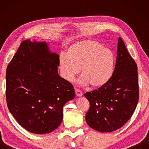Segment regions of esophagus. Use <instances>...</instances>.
I'll list each match as a JSON object with an SVG mask.
<instances>
[{
    "instance_id": "34e87169",
    "label": "esophagus",
    "mask_w": 149,
    "mask_h": 149,
    "mask_svg": "<svg viewBox=\"0 0 149 149\" xmlns=\"http://www.w3.org/2000/svg\"><path fill=\"white\" fill-rule=\"evenodd\" d=\"M75 93H76L77 96H78V97H81L83 95L82 91L79 90V89H75Z\"/></svg>"
}]
</instances>
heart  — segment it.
<instances>
[{
    "instance_id": "b5f03b06",
    "label": "heart",
    "mask_w": 149,
    "mask_h": 149,
    "mask_svg": "<svg viewBox=\"0 0 149 149\" xmlns=\"http://www.w3.org/2000/svg\"><path fill=\"white\" fill-rule=\"evenodd\" d=\"M115 55L111 49L103 47L94 40H85L77 42L67 49L66 55L59 58L60 75L69 83L74 81L80 72L82 76L79 84L90 83L95 88L102 87L113 76Z\"/></svg>"
}]
</instances>
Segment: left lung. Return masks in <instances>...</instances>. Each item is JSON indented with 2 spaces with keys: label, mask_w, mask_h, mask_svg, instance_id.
Wrapping results in <instances>:
<instances>
[{
  "label": "left lung",
  "mask_w": 149,
  "mask_h": 149,
  "mask_svg": "<svg viewBox=\"0 0 149 149\" xmlns=\"http://www.w3.org/2000/svg\"><path fill=\"white\" fill-rule=\"evenodd\" d=\"M137 70L119 37L113 76L107 84L84 94L90 104L85 116L89 127L97 132H112L131 118L139 98Z\"/></svg>",
  "instance_id": "obj_1"
}]
</instances>
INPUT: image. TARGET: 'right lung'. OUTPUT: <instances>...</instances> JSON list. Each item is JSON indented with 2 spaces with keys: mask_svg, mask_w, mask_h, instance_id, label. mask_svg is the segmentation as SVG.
Returning <instances> with one entry per match:
<instances>
[{
  "mask_svg": "<svg viewBox=\"0 0 149 149\" xmlns=\"http://www.w3.org/2000/svg\"><path fill=\"white\" fill-rule=\"evenodd\" d=\"M59 56L46 42H22L6 71V99L10 113L24 129L50 133L62 123L63 107L74 89L58 74Z\"/></svg>",
  "mask_w": 149,
  "mask_h": 149,
  "instance_id": "add662e5",
  "label": "right lung"
}]
</instances>
